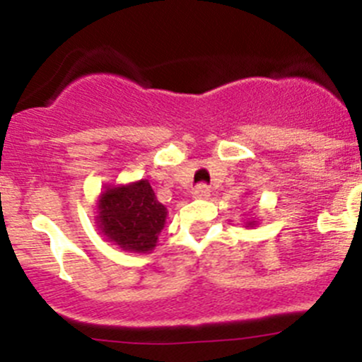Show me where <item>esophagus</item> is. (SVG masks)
<instances>
[{
    "mask_svg": "<svg viewBox=\"0 0 362 362\" xmlns=\"http://www.w3.org/2000/svg\"><path fill=\"white\" fill-rule=\"evenodd\" d=\"M192 194H194V198L204 199V198H208V196H210V187H208L206 184H199L198 187L194 189V192H192Z\"/></svg>",
    "mask_w": 362,
    "mask_h": 362,
    "instance_id": "34e87169",
    "label": "esophagus"
}]
</instances>
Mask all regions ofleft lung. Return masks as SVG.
I'll list each match as a JSON object with an SVG mask.
<instances>
[{
    "label": "left lung",
    "mask_w": 362,
    "mask_h": 362,
    "mask_svg": "<svg viewBox=\"0 0 362 362\" xmlns=\"http://www.w3.org/2000/svg\"><path fill=\"white\" fill-rule=\"evenodd\" d=\"M254 222H255V221H252V222H249V224H247V228H254Z\"/></svg>",
    "instance_id": "8db88e82"
}]
</instances>
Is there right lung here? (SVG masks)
<instances>
[{"instance_id": "add662e5", "label": "right lung", "mask_w": 362, "mask_h": 362, "mask_svg": "<svg viewBox=\"0 0 362 362\" xmlns=\"http://www.w3.org/2000/svg\"><path fill=\"white\" fill-rule=\"evenodd\" d=\"M166 206L158 202L148 180L107 187L98 199V229L108 242L127 252L152 250L166 222Z\"/></svg>"}]
</instances>
